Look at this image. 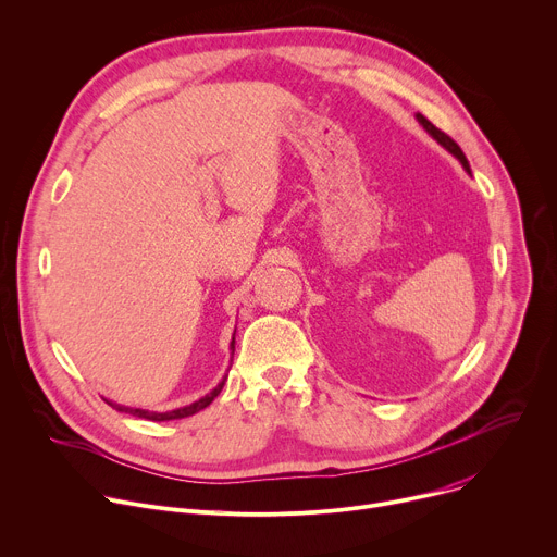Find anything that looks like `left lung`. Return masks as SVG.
Wrapping results in <instances>:
<instances>
[{"label":"left lung","instance_id":"8db88e82","mask_svg":"<svg viewBox=\"0 0 557 557\" xmlns=\"http://www.w3.org/2000/svg\"><path fill=\"white\" fill-rule=\"evenodd\" d=\"M416 119H418V123H420V126L426 131V135L431 137V139H436L449 154H454L460 163H462V168L471 174V168H469V161H467V157H465V152L460 150V146L449 137V135H445L443 131H438L436 126H434V123H431L426 116H422L420 112H416Z\"/></svg>","mask_w":557,"mask_h":557}]
</instances>
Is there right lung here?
<instances>
[{
  "instance_id": "add662e5",
  "label": "right lung",
  "mask_w": 557,
  "mask_h": 557,
  "mask_svg": "<svg viewBox=\"0 0 557 557\" xmlns=\"http://www.w3.org/2000/svg\"><path fill=\"white\" fill-rule=\"evenodd\" d=\"M234 334H236V330H234ZM230 349H232V354H234V336H232V343H230ZM230 367H232V360H230ZM225 381H227V374L223 376V381L210 392V394H206L203 398H199V400H195L193 405H185V407H178V409H172V411H148V409H137V407H126V405H116V403H112V400H106L112 409H116V411H126V413H133V416H137V418H146V420H154V422H161V420H178V418H188V416H193V413H197V411H201V409H206L219 394H221V389H223V385H225Z\"/></svg>"
}]
</instances>
